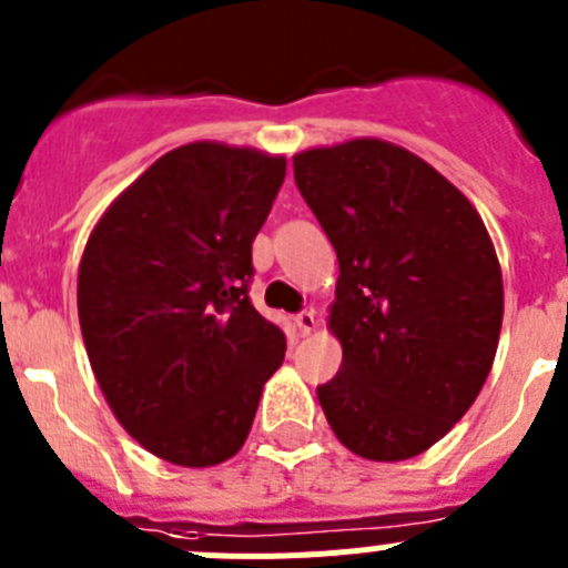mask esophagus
Instances as JSON below:
<instances>
[{"label":"esophagus","instance_id":"obj_1","mask_svg":"<svg viewBox=\"0 0 568 568\" xmlns=\"http://www.w3.org/2000/svg\"><path fill=\"white\" fill-rule=\"evenodd\" d=\"M294 325L302 336H308V333L316 327V314L314 311H300V314L294 316Z\"/></svg>","mask_w":568,"mask_h":568}]
</instances>
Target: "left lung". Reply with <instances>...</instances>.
<instances>
[{
    "mask_svg": "<svg viewBox=\"0 0 568 568\" xmlns=\"http://www.w3.org/2000/svg\"><path fill=\"white\" fill-rule=\"evenodd\" d=\"M294 182L338 257L342 367L316 386L327 423L364 459L417 457L493 367L505 291L490 235L448 179L392 142L296 153Z\"/></svg>",
    "mask_w": 568,
    "mask_h": 568,
    "instance_id": "left-lung-1",
    "label": "left lung"
}]
</instances>
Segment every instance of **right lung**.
Listing matches in <instances>:
<instances>
[{
    "mask_svg": "<svg viewBox=\"0 0 568 568\" xmlns=\"http://www.w3.org/2000/svg\"><path fill=\"white\" fill-rule=\"evenodd\" d=\"M285 159L193 142L148 168L89 235L78 316L94 378L159 459L210 468L241 452L285 333L248 300L252 243Z\"/></svg>",
    "mask_w": 568,
    "mask_h": 568,
    "instance_id": "add662e5",
    "label": "right lung"
}]
</instances>
